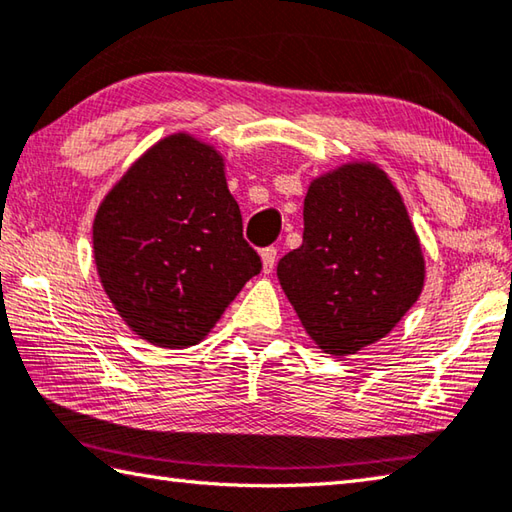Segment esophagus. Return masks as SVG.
<instances>
[{
    "label": "esophagus",
    "instance_id": "1",
    "mask_svg": "<svg viewBox=\"0 0 512 512\" xmlns=\"http://www.w3.org/2000/svg\"><path fill=\"white\" fill-rule=\"evenodd\" d=\"M274 265H276V247L269 245L263 249V272L265 274L274 272Z\"/></svg>",
    "mask_w": 512,
    "mask_h": 512
}]
</instances>
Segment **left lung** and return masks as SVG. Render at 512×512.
<instances>
[{
	"instance_id": "left-lung-1",
	"label": "left lung",
	"mask_w": 512,
	"mask_h": 512,
	"mask_svg": "<svg viewBox=\"0 0 512 512\" xmlns=\"http://www.w3.org/2000/svg\"><path fill=\"white\" fill-rule=\"evenodd\" d=\"M303 223L276 274L307 334L334 356L383 339L426 276L399 191L381 169L345 165L312 182Z\"/></svg>"
}]
</instances>
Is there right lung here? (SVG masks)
<instances>
[{
	"label": "right lung",
	"instance_id": "obj_1",
	"mask_svg": "<svg viewBox=\"0 0 512 512\" xmlns=\"http://www.w3.org/2000/svg\"><path fill=\"white\" fill-rule=\"evenodd\" d=\"M93 249L115 310L160 347L198 343L263 269L223 158L185 133L144 153L104 198Z\"/></svg>",
	"mask_w": 512,
	"mask_h": 512
}]
</instances>
